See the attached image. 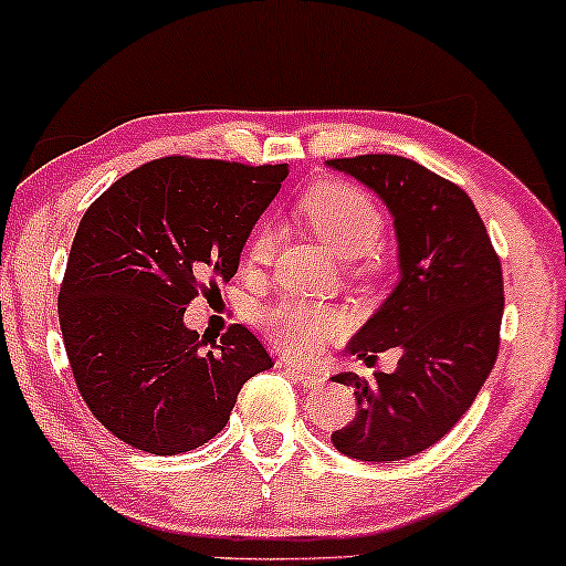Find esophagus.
I'll return each mask as SVG.
<instances>
[{"label": "esophagus", "mask_w": 566, "mask_h": 566, "mask_svg": "<svg viewBox=\"0 0 566 566\" xmlns=\"http://www.w3.org/2000/svg\"><path fill=\"white\" fill-rule=\"evenodd\" d=\"M285 374H289V377L301 387H317V385H322V381H325V377H322L319 371L301 369V366H293V364H285Z\"/></svg>", "instance_id": "esophagus-1"}]
</instances>
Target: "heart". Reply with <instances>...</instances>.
<instances>
[{
  "instance_id": "heart-1",
  "label": "heart",
  "mask_w": 566,
  "mask_h": 566,
  "mask_svg": "<svg viewBox=\"0 0 566 566\" xmlns=\"http://www.w3.org/2000/svg\"><path fill=\"white\" fill-rule=\"evenodd\" d=\"M296 212L310 229L340 256L354 262L366 256L381 237V212L361 189L346 181H322L298 197ZM275 233L268 226H256L247 241L249 265H265L273 256ZM262 327L270 340L289 356L304 358L317 354L322 343L337 329L335 314L319 306L281 301L262 312Z\"/></svg>"
}]
</instances>
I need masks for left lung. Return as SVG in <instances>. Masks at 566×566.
I'll return each mask as SVG.
<instances>
[{
  "label": "left lung",
  "instance_id": "8db88e82",
  "mask_svg": "<svg viewBox=\"0 0 566 566\" xmlns=\"http://www.w3.org/2000/svg\"><path fill=\"white\" fill-rule=\"evenodd\" d=\"M371 189L392 218L398 283L350 337L348 354L374 361L398 348L392 374L354 371L358 410L333 444L364 462L406 460L437 444L465 416L494 369L504 312L502 265L486 226L458 185L400 156L325 160Z\"/></svg>",
  "mask_w": 566,
  "mask_h": 566
}]
</instances>
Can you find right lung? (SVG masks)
<instances>
[{
  "mask_svg": "<svg viewBox=\"0 0 566 566\" xmlns=\"http://www.w3.org/2000/svg\"><path fill=\"white\" fill-rule=\"evenodd\" d=\"M289 164L164 158L122 176L80 220L59 291L77 390L135 450L179 454L229 423L244 381L273 366L247 327L212 350L185 325L205 285L229 283Z\"/></svg>",
  "mask_w": 566,
  "mask_h": 566,
  "instance_id": "add662e5",
  "label": "right lung"
}]
</instances>
